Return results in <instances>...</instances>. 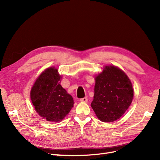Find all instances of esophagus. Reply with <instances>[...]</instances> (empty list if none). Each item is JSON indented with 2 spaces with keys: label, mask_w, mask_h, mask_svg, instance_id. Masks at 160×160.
I'll return each instance as SVG.
<instances>
[{
  "label": "esophagus",
  "mask_w": 160,
  "mask_h": 160,
  "mask_svg": "<svg viewBox=\"0 0 160 160\" xmlns=\"http://www.w3.org/2000/svg\"><path fill=\"white\" fill-rule=\"evenodd\" d=\"M88 98H82V99H80L81 102H85V103H86V102H88Z\"/></svg>",
  "instance_id": "esophagus-1"
}]
</instances>
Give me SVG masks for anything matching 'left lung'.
I'll return each instance as SVG.
<instances>
[{
  "label": "left lung",
  "mask_w": 160,
  "mask_h": 160,
  "mask_svg": "<svg viewBox=\"0 0 160 160\" xmlns=\"http://www.w3.org/2000/svg\"><path fill=\"white\" fill-rule=\"evenodd\" d=\"M91 108L99 120L113 122L129 108L133 98L132 82L125 72L115 66H105L95 77Z\"/></svg>",
  "instance_id": "8db88e82"
}]
</instances>
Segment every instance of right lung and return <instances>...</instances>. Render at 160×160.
<instances>
[{"mask_svg":"<svg viewBox=\"0 0 160 160\" xmlns=\"http://www.w3.org/2000/svg\"><path fill=\"white\" fill-rule=\"evenodd\" d=\"M61 78L57 69L49 67L38 77L31 91L35 111L49 122H60L73 107V99L60 85Z\"/></svg>","mask_w":160,"mask_h":160,"instance_id":"add662e5","label":"right lung"}]
</instances>
